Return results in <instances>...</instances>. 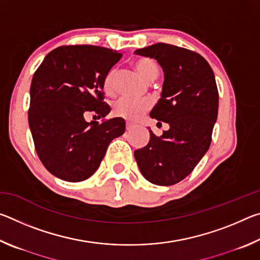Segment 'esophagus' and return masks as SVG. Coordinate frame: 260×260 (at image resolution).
Segmentation results:
<instances>
[{
	"instance_id": "obj_1",
	"label": "esophagus",
	"mask_w": 260,
	"mask_h": 260,
	"mask_svg": "<svg viewBox=\"0 0 260 260\" xmlns=\"http://www.w3.org/2000/svg\"><path fill=\"white\" fill-rule=\"evenodd\" d=\"M134 127V124L133 122H131V121H126V129L127 131H129V129H132Z\"/></svg>"
}]
</instances>
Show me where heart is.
Masks as SVG:
<instances>
[{
    "label": "heart",
    "mask_w": 260,
    "mask_h": 260,
    "mask_svg": "<svg viewBox=\"0 0 260 260\" xmlns=\"http://www.w3.org/2000/svg\"><path fill=\"white\" fill-rule=\"evenodd\" d=\"M134 68L140 73L144 80L152 81L158 76V68L155 61L147 57H142L134 61ZM102 88L105 95L112 96L116 93L114 87V70H111L107 73L102 82ZM150 109V103L144 100H133L121 98L113 103V113L118 117L125 118L127 120L135 121Z\"/></svg>",
    "instance_id": "heart-1"
}]
</instances>
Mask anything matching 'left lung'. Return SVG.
<instances>
[{
  "mask_svg": "<svg viewBox=\"0 0 260 260\" xmlns=\"http://www.w3.org/2000/svg\"><path fill=\"white\" fill-rule=\"evenodd\" d=\"M157 59L164 71L161 98L150 117L170 128L134 151L143 177L158 186H172L192 172L209 150L218 117L219 95L212 69L204 57L186 48L156 43L135 50Z\"/></svg>",
  "mask_w": 260,
  "mask_h": 260,
  "instance_id": "1",
  "label": "left lung"
}]
</instances>
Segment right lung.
<instances>
[{
    "instance_id": "obj_1",
    "label": "right lung",
    "mask_w": 260,
    "mask_h": 260,
    "mask_svg": "<svg viewBox=\"0 0 260 260\" xmlns=\"http://www.w3.org/2000/svg\"><path fill=\"white\" fill-rule=\"evenodd\" d=\"M122 54L91 45L61 46L48 54L30 83L28 124L34 147L51 174L70 182L93 175L110 142L124 134L121 118L105 119L102 82ZM93 112L101 122L87 123Z\"/></svg>"
}]
</instances>
